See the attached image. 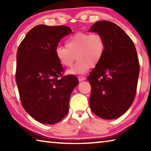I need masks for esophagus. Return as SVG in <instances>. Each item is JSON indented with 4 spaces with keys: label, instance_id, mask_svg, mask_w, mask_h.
Here are the masks:
<instances>
[{
    "label": "esophagus",
    "instance_id": "1",
    "mask_svg": "<svg viewBox=\"0 0 151 151\" xmlns=\"http://www.w3.org/2000/svg\"><path fill=\"white\" fill-rule=\"evenodd\" d=\"M78 81H85L86 78L85 76H78Z\"/></svg>",
    "mask_w": 151,
    "mask_h": 151
}]
</instances>
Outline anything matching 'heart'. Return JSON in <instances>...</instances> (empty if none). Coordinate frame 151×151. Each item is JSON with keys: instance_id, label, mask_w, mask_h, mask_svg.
Returning a JSON list of instances; mask_svg holds the SVG:
<instances>
[{"instance_id": "heart-1", "label": "heart", "mask_w": 151, "mask_h": 151, "mask_svg": "<svg viewBox=\"0 0 151 151\" xmlns=\"http://www.w3.org/2000/svg\"><path fill=\"white\" fill-rule=\"evenodd\" d=\"M65 47H57L56 57L61 65L68 68L71 67L78 59L75 66L68 73L80 75L85 73L90 67L99 65L105 52L106 42L100 33L78 32L66 40Z\"/></svg>"}]
</instances>
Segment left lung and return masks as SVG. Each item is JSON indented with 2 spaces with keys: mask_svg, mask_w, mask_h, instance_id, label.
<instances>
[{
  "mask_svg": "<svg viewBox=\"0 0 151 151\" xmlns=\"http://www.w3.org/2000/svg\"><path fill=\"white\" fill-rule=\"evenodd\" d=\"M88 31L100 33L106 42L104 57L87 77L91 109L101 119H117L131 107L136 95L140 70L136 48L124 30L112 22H96Z\"/></svg>",
  "mask_w": 151,
  "mask_h": 151,
  "instance_id": "1",
  "label": "left lung"
}]
</instances>
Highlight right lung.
Listing matches in <instances>:
<instances>
[{
    "label": "right lung",
    "mask_w": 151,
    "mask_h": 151,
    "mask_svg": "<svg viewBox=\"0 0 151 151\" xmlns=\"http://www.w3.org/2000/svg\"><path fill=\"white\" fill-rule=\"evenodd\" d=\"M70 28L39 24L29 30L17 50L16 82L22 105L43 124L60 121L68 112L70 94L78 84L76 76H63L55 50Z\"/></svg>",
    "instance_id": "1"
}]
</instances>
